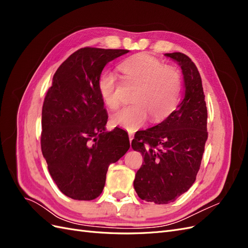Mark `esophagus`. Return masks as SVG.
Masks as SVG:
<instances>
[{
  "instance_id": "1",
  "label": "esophagus",
  "mask_w": 248,
  "mask_h": 248,
  "mask_svg": "<svg viewBox=\"0 0 248 248\" xmlns=\"http://www.w3.org/2000/svg\"><path fill=\"white\" fill-rule=\"evenodd\" d=\"M128 136H129V140H130V142H131V140H133V133H132V132H129Z\"/></svg>"
}]
</instances>
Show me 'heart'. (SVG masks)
I'll return each mask as SVG.
<instances>
[{"mask_svg":"<svg viewBox=\"0 0 248 248\" xmlns=\"http://www.w3.org/2000/svg\"><path fill=\"white\" fill-rule=\"evenodd\" d=\"M124 78L138 88L133 93V104L125 107L111 116V122L129 130L144 125L150 117L152 122H160L175 109L181 76L177 68L164 65L162 61L147 52H140L126 59L119 66ZM98 91L101 99L110 109L121 104L119 85L116 76L104 71L98 79Z\"/></svg>","mask_w":248,"mask_h":248,"instance_id":"obj_1","label":"heart"}]
</instances>
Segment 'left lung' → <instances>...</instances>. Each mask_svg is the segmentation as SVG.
<instances>
[{
  "label": "left lung",
  "instance_id": "1",
  "mask_svg": "<svg viewBox=\"0 0 248 248\" xmlns=\"http://www.w3.org/2000/svg\"><path fill=\"white\" fill-rule=\"evenodd\" d=\"M166 56L181 67L183 99L166 120L137 132L131 141L144 158L134 189L141 200L158 205L176 201L192 186L208 139L207 107L197 66L182 52Z\"/></svg>",
  "mask_w": 248,
  "mask_h": 248
}]
</instances>
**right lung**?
<instances>
[{"mask_svg":"<svg viewBox=\"0 0 248 248\" xmlns=\"http://www.w3.org/2000/svg\"><path fill=\"white\" fill-rule=\"evenodd\" d=\"M127 49L84 47L67 58L44 98L41 150L59 189L73 200L100 196L110 163L130 147L121 128L106 130L108 112L98 79L108 62Z\"/></svg>","mask_w":248,"mask_h":248,"instance_id":"right-lung-1","label":"right lung"}]
</instances>
